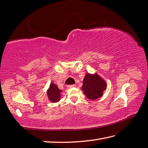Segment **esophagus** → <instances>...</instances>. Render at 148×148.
<instances>
[{
    "instance_id": "1",
    "label": "esophagus",
    "mask_w": 148,
    "mask_h": 148,
    "mask_svg": "<svg viewBox=\"0 0 148 148\" xmlns=\"http://www.w3.org/2000/svg\"><path fill=\"white\" fill-rule=\"evenodd\" d=\"M76 85H68L69 88H73V87H76Z\"/></svg>"
}]
</instances>
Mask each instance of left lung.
Segmentation results:
<instances>
[{
  "label": "left lung",
  "instance_id": "obj_1",
  "mask_svg": "<svg viewBox=\"0 0 148 148\" xmlns=\"http://www.w3.org/2000/svg\"><path fill=\"white\" fill-rule=\"evenodd\" d=\"M106 86L105 81L97 73H87L83 79L82 89L89 99L95 100L102 96Z\"/></svg>",
  "mask_w": 148,
  "mask_h": 148
}]
</instances>
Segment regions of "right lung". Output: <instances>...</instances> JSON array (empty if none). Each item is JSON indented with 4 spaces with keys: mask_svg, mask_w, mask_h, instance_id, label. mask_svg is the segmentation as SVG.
Instances as JSON below:
<instances>
[{
    "mask_svg": "<svg viewBox=\"0 0 148 148\" xmlns=\"http://www.w3.org/2000/svg\"><path fill=\"white\" fill-rule=\"evenodd\" d=\"M62 92V90H60L58 87V86L55 85L54 83L52 82L50 84L49 88L47 91V97L49 101L53 103H57L60 100L61 93Z\"/></svg>",
    "mask_w": 148,
    "mask_h": 148,
    "instance_id": "right-lung-1",
    "label": "right lung"
}]
</instances>
